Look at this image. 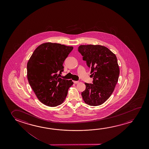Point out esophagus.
Instances as JSON below:
<instances>
[{"mask_svg":"<svg viewBox=\"0 0 149 149\" xmlns=\"http://www.w3.org/2000/svg\"><path fill=\"white\" fill-rule=\"evenodd\" d=\"M79 83V81H74V83L75 84H78Z\"/></svg>","mask_w":149,"mask_h":149,"instance_id":"esophagus-1","label":"esophagus"}]
</instances>
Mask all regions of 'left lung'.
Wrapping results in <instances>:
<instances>
[{
    "instance_id": "1",
    "label": "left lung",
    "mask_w": 149,
    "mask_h": 149,
    "mask_svg": "<svg viewBox=\"0 0 149 149\" xmlns=\"http://www.w3.org/2000/svg\"><path fill=\"white\" fill-rule=\"evenodd\" d=\"M83 60L90 68L93 84L85 83L81 93L84 102L91 106L103 104L110 98L120 75V68L115 54L101 45H81L78 48Z\"/></svg>"
}]
</instances>
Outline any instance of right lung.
I'll list each match as a JSON object with an SVG mask.
<instances>
[{
    "instance_id": "1",
    "label": "right lung",
    "mask_w": 149,
    "mask_h": 149,
    "mask_svg": "<svg viewBox=\"0 0 149 149\" xmlns=\"http://www.w3.org/2000/svg\"><path fill=\"white\" fill-rule=\"evenodd\" d=\"M73 47L46 42L35 50L27 62L29 85L38 100L45 105L56 107L65 99L72 80L59 77L63 64Z\"/></svg>"
}]
</instances>
